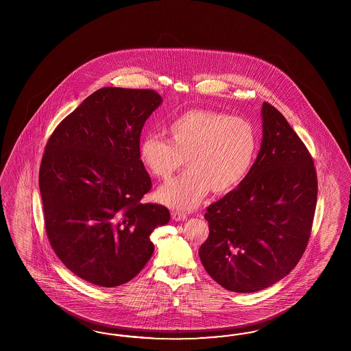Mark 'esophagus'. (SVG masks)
<instances>
[{"instance_id":"obj_1","label":"esophagus","mask_w":351,"mask_h":351,"mask_svg":"<svg viewBox=\"0 0 351 351\" xmlns=\"http://www.w3.org/2000/svg\"><path fill=\"white\" fill-rule=\"evenodd\" d=\"M172 219L175 220V221H182V220H185L186 219V213H182V211H172Z\"/></svg>"}]
</instances>
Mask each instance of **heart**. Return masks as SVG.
Returning <instances> with one entry per match:
<instances>
[{
	"instance_id": "heart-1",
	"label": "heart",
	"mask_w": 351,
	"mask_h": 351,
	"mask_svg": "<svg viewBox=\"0 0 351 351\" xmlns=\"http://www.w3.org/2000/svg\"><path fill=\"white\" fill-rule=\"evenodd\" d=\"M169 138L149 134L141 138L138 157L157 179L169 180L188 160L189 170L158 191L162 203L191 210L213 189L223 194L238 188L254 166L257 134L243 117L193 109L167 126Z\"/></svg>"
}]
</instances>
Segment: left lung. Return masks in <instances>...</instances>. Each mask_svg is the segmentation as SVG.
Here are the masks:
<instances>
[{
    "label": "left lung",
    "instance_id": "obj_1",
    "mask_svg": "<svg viewBox=\"0 0 351 351\" xmlns=\"http://www.w3.org/2000/svg\"><path fill=\"white\" fill-rule=\"evenodd\" d=\"M263 143L245 180L207 207L199 248L207 273L228 291L274 285L304 255L318 195L314 160L285 116L263 103Z\"/></svg>",
    "mask_w": 351,
    "mask_h": 351
}]
</instances>
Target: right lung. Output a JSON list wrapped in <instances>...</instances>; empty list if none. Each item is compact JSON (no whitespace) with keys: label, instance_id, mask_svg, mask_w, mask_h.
Segmentation results:
<instances>
[{"label":"right lung","instance_id":"obj_1","mask_svg":"<svg viewBox=\"0 0 351 351\" xmlns=\"http://www.w3.org/2000/svg\"><path fill=\"white\" fill-rule=\"evenodd\" d=\"M162 97L148 88L103 87L47 140L40 167L45 229L75 276L117 287L153 255L150 234L170 211L143 203L152 180L138 157L140 134Z\"/></svg>","mask_w":351,"mask_h":351}]
</instances>
